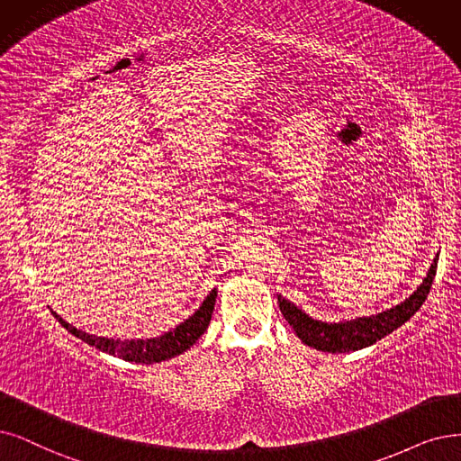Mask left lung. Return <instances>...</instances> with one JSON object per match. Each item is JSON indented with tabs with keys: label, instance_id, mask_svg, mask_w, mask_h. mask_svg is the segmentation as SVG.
I'll return each mask as SVG.
<instances>
[{
	"label": "left lung",
	"instance_id": "left-lung-1",
	"mask_svg": "<svg viewBox=\"0 0 461 461\" xmlns=\"http://www.w3.org/2000/svg\"><path fill=\"white\" fill-rule=\"evenodd\" d=\"M435 272L437 259L433 261L428 272V278H423L421 285L407 301L369 318H357L340 323H323L306 316L303 310L284 299L282 294H278V304L285 321L294 329V333H297V337L304 344L330 354L356 352V349L371 346L376 340L384 339L385 335H390L392 330H395L416 314L420 306L428 299L429 289L435 280Z\"/></svg>",
	"mask_w": 461,
	"mask_h": 461
}]
</instances>
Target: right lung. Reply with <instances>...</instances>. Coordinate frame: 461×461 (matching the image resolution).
I'll return each mask as SVG.
<instances>
[{
  "mask_svg": "<svg viewBox=\"0 0 461 461\" xmlns=\"http://www.w3.org/2000/svg\"><path fill=\"white\" fill-rule=\"evenodd\" d=\"M217 291L212 289V293L206 297V301L200 304V308L194 312V314L177 325L174 330H168L162 337L155 339H147V340H115V339H105V337H96V335H88L85 330H79L77 327H73L66 320H62L57 312H52V316L57 318L71 335H76L77 339L85 340L86 344L95 346L105 354L117 356L124 361H134V363H158V361H167L174 356H179L189 349L210 325L212 314H213V304H215Z\"/></svg>",
  "mask_w": 461,
  "mask_h": 461,
  "instance_id": "add662e5",
  "label": "right lung"
}]
</instances>
